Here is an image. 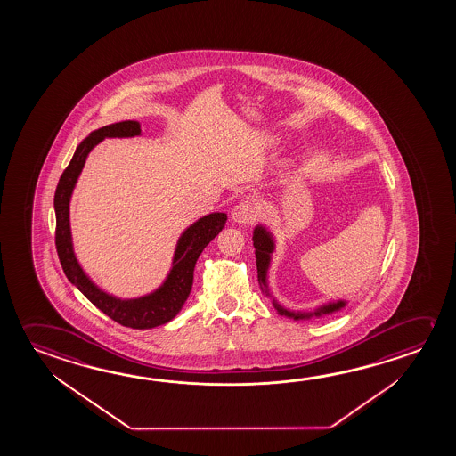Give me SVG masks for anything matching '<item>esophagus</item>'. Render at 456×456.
I'll use <instances>...</instances> for the list:
<instances>
[{
  "instance_id": "34e87169",
  "label": "esophagus",
  "mask_w": 456,
  "mask_h": 456,
  "mask_svg": "<svg viewBox=\"0 0 456 456\" xmlns=\"http://www.w3.org/2000/svg\"><path fill=\"white\" fill-rule=\"evenodd\" d=\"M256 215H257V208L254 202H249V200H241L239 205H235V208L232 209V219L239 224L251 223Z\"/></svg>"
}]
</instances>
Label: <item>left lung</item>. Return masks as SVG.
Wrapping results in <instances>:
<instances>
[{"label":"left lung","instance_id":"obj_1","mask_svg":"<svg viewBox=\"0 0 456 456\" xmlns=\"http://www.w3.org/2000/svg\"><path fill=\"white\" fill-rule=\"evenodd\" d=\"M253 241L254 248H256L257 278H259V281H261L262 289L269 294V291H267V270H269L270 256L273 253L275 243H273V239H272L270 232L265 231L262 225H257V227L254 229ZM273 305H275L276 310H278V314H284V316H288V318L306 320V318H310V316H322V314L337 312V310L344 308L345 302L344 300H338V302H334V304L322 305V308H318L314 314H294V312H289V310H286L283 306L278 305L276 302H273Z\"/></svg>","mask_w":456,"mask_h":456}]
</instances>
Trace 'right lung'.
<instances>
[{
	"mask_svg": "<svg viewBox=\"0 0 456 456\" xmlns=\"http://www.w3.org/2000/svg\"><path fill=\"white\" fill-rule=\"evenodd\" d=\"M142 134L140 124L136 120H124L98 128L84 140L75 151V156L68 164L65 172L61 173V180L53 195L55 208V248L61 259V269L68 280L75 284L84 296L108 314L111 320L122 326L132 329H151L172 322L180 314L181 306L184 305L194 281L195 262L202 254L205 247L211 240L223 231L227 215L225 213H211L203 216L191 225L181 235L178 247L173 257V267L167 276L165 283L140 299L120 300L110 294L98 289L84 273L81 265L76 261L71 245L69 232V199L75 187L79 173L83 170L86 159L90 151L105 138H122V136H136Z\"/></svg>",
	"mask_w": 456,
	"mask_h": 456,
	"instance_id": "add662e5",
	"label": "right lung"
}]
</instances>
